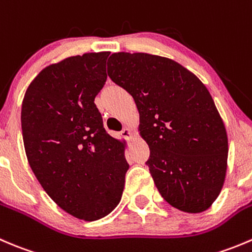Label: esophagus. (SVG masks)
<instances>
[{
	"mask_svg": "<svg viewBox=\"0 0 252 252\" xmlns=\"http://www.w3.org/2000/svg\"><path fill=\"white\" fill-rule=\"evenodd\" d=\"M121 133H123V136L125 137V138H127V139H131L132 137H133V133H132L131 128H128V127H125V128H124L123 131H121Z\"/></svg>",
	"mask_w": 252,
	"mask_h": 252,
	"instance_id": "34e87169",
	"label": "esophagus"
}]
</instances>
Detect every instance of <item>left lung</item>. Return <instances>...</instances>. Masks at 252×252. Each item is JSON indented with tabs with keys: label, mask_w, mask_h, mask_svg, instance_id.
I'll return each mask as SVG.
<instances>
[{
	"label": "left lung",
	"mask_w": 252,
	"mask_h": 252,
	"mask_svg": "<svg viewBox=\"0 0 252 252\" xmlns=\"http://www.w3.org/2000/svg\"><path fill=\"white\" fill-rule=\"evenodd\" d=\"M108 74L136 103L147 165L164 200L188 213L208 210L224 185L229 148L205 84L174 60L144 52L113 54Z\"/></svg>",
	"instance_id": "left-lung-1"
}]
</instances>
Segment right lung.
Here are the masks:
<instances>
[{
	"instance_id": "add662e5",
	"label": "right lung",
	"mask_w": 252,
	"mask_h": 252,
	"mask_svg": "<svg viewBox=\"0 0 252 252\" xmlns=\"http://www.w3.org/2000/svg\"><path fill=\"white\" fill-rule=\"evenodd\" d=\"M108 56L89 52L45 67L22 103L24 149L34 175L60 208L87 221L115 210L129 168L125 141L106 133L94 104L105 84Z\"/></svg>"
}]
</instances>
